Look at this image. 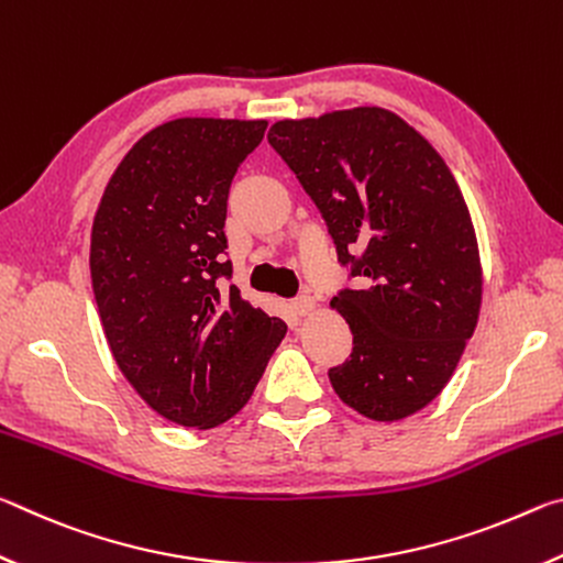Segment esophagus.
<instances>
[{"instance_id":"34e87169","label":"esophagus","mask_w":563,"mask_h":563,"mask_svg":"<svg viewBox=\"0 0 563 563\" xmlns=\"http://www.w3.org/2000/svg\"><path fill=\"white\" fill-rule=\"evenodd\" d=\"M312 308H316V300H312L310 295H300V298L292 300V312H295V316H298V318L310 316Z\"/></svg>"}]
</instances>
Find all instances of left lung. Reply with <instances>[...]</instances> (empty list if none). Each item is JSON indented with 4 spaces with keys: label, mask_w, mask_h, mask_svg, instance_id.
Returning <instances> with one entry per match:
<instances>
[{
    "label": "left lung",
    "mask_w": 563,
    "mask_h": 563,
    "mask_svg": "<svg viewBox=\"0 0 563 563\" xmlns=\"http://www.w3.org/2000/svg\"><path fill=\"white\" fill-rule=\"evenodd\" d=\"M268 144L318 206L357 278L330 300L352 355L328 377L342 402L395 422L450 383L482 305L470 208L430 141L377 107L278 121Z\"/></svg>",
    "instance_id": "8db88e82"
}]
</instances>
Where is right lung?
I'll list each match as a JSON object with an SVG mask.
<instances>
[{
	"mask_svg": "<svg viewBox=\"0 0 563 563\" xmlns=\"http://www.w3.org/2000/svg\"><path fill=\"white\" fill-rule=\"evenodd\" d=\"M268 121L176 119L151 129L103 190L91 285L111 355L161 417L211 430L251 399L288 332L241 298L228 190Z\"/></svg>",
	"mask_w": 563,
	"mask_h": 563,
	"instance_id": "add662e5",
	"label": "right lung"
}]
</instances>
